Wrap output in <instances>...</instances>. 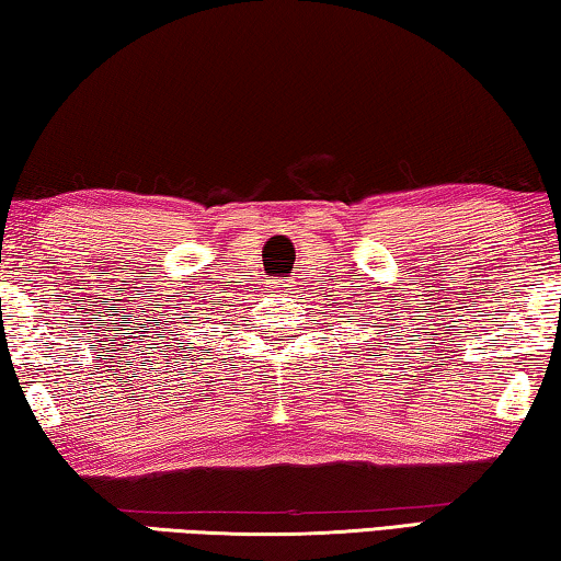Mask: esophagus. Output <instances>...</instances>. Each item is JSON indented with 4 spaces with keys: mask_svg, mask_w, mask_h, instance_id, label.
Instances as JSON below:
<instances>
[{
    "mask_svg": "<svg viewBox=\"0 0 561 561\" xmlns=\"http://www.w3.org/2000/svg\"><path fill=\"white\" fill-rule=\"evenodd\" d=\"M291 287H295V282L291 279H279L277 284H274V289L277 291H291Z\"/></svg>",
    "mask_w": 561,
    "mask_h": 561,
    "instance_id": "1",
    "label": "esophagus"
}]
</instances>
